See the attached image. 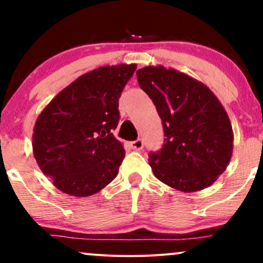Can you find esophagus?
I'll list each match as a JSON object with an SVG mask.
<instances>
[{
    "mask_svg": "<svg viewBox=\"0 0 263 263\" xmlns=\"http://www.w3.org/2000/svg\"><path fill=\"white\" fill-rule=\"evenodd\" d=\"M131 147L136 151H141L142 148H143V141L140 138V140H136L134 142H131Z\"/></svg>",
    "mask_w": 263,
    "mask_h": 263,
    "instance_id": "34e87169",
    "label": "esophagus"
}]
</instances>
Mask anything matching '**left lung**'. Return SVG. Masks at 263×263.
<instances>
[{"instance_id": "1", "label": "left lung", "mask_w": 263, "mask_h": 263, "mask_svg": "<svg viewBox=\"0 0 263 263\" xmlns=\"http://www.w3.org/2000/svg\"><path fill=\"white\" fill-rule=\"evenodd\" d=\"M136 74L164 131L162 148L149 153L153 174L180 192L208 188L226 170L234 148L225 108L209 87L176 69L149 65Z\"/></svg>"}]
</instances>
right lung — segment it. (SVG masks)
I'll return each mask as SVG.
<instances>
[{
    "mask_svg": "<svg viewBox=\"0 0 263 263\" xmlns=\"http://www.w3.org/2000/svg\"><path fill=\"white\" fill-rule=\"evenodd\" d=\"M136 68L100 66L83 74L38 116L33 155L65 194L89 197L116 178L125 149L112 131L120 121L119 99Z\"/></svg>",
    "mask_w": 263,
    "mask_h": 263,
    "instance_id": "obj_1",
    "label": "right lung"
}]
</instances>
